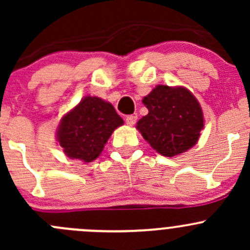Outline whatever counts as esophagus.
<instances>
[{
  "label": "esophagus",
  "mask_w": 250,
  "mask_h": 250,
  "mask_svg": "<svg viewBox=\"0 0 250 250\" xmlns=\"http://www.w3.org/2000/svg\"><path fill=\"white\" fill-rule=\"evenodd\" d=\"M138 116L137 115H129L125 117V122H127L128 125H134L137 123Z\"/></svg>",
  "instance_id": "1"
}]
</instances>
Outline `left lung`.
Here are the masks:
<instances>
[{
    "mask_svg": "<svg viewBox=\"0 0 250 250\" xmlns=\"http://www.w3.org/2000/svg\"><path fill=\"white\" fill-rule=\"evenodd\" d=\"M143 103L148 113L139 120L137 128L158 153L173 157L197 143L203 128V112L186 88L157 85Z\"/></svg>",
    "mask_w": 250,
    "mask_h": 250,
    "instance_id": "left-lung-1",
    "label": "left lung"
}]
</instances>
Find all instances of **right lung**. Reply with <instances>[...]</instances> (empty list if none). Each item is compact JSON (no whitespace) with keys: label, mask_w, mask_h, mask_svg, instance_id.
Returning a JSON list of instances; mask_svg holds the SVG:
<instances>
[{"label":"right lung","mask_w":250,"mask_h":250,"mask_svg":"<svg viewBox=\"0 0 250 250\" xmlns=\"http://www.w3.org/2000/svg\"><path fill=\"white\" fill-rule=\"evenodd\" d=\"M123 125L110 103L85 97L64 116L58 129V141L67 157L92 162L102 153L113 130Z\"/></svg>","instance_id":"right-lung-1"}]
</instances>
